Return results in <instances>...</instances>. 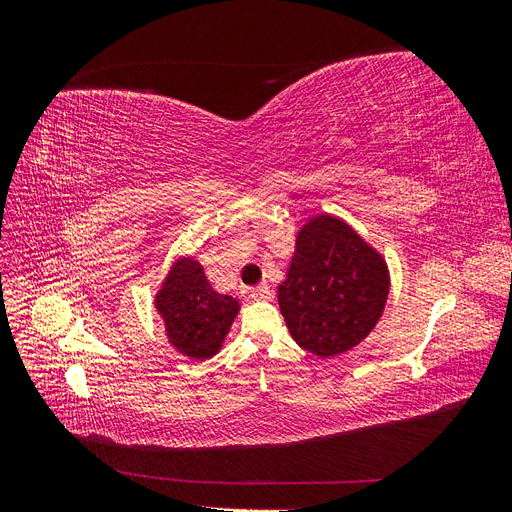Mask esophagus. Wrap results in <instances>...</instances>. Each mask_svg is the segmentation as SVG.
I'll return each mask as SVG.
<instances>
[{
  "mask_svg": "<svg viewBox=\"0 0 512 512\" xmlns=\"http://www.w3.org/2000/svg\"><path fill=\"white\" fill-rule=\"evenodd\" d=\"M271 294H273V292H271L269 284H258L256 288L250 290V297H252L254 301H269Z\"/></svg>",
  "mask_w": 512,
  "mask_h": 512,
  "instance_id": "obj_1",
  "label": "esophagus"
}]
</instances>
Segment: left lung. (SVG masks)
I'll use <instances>...</instances> for the list:
<instances>
[{"label": "left lung", "instance_id": "8db88e82", "mask_svg": "<svg viewBox=\"0 0 512 512\" xmlns=\"http://www.w3.org/2000/svg\"><path fill=\"white\" fill-rule=\"evenodd\" d=\"M389 288L384 258L344 220L322 213L299 230L277 303L294 342L329 359L374 331Z\"/></svg>", "mask_w": 512, "mask_h": 512}]
</instances>
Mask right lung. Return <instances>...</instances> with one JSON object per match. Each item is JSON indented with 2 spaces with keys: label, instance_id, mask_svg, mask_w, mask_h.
Instances as JSON below:
<instances>
[{
  "label": "right lung",
  "instance_id": "obj_1",
  "mask_svg": "<svg viewBox=\"0 0 512 512\" xmlns=\"http://www.w3.org/2000/svg\"><path fill=\"white\" fill-rule=\"evenodd\" d=\"M168 342L196 361L211 359L222 348L230 324L239 314V301L215 292L205 269L194 258H179L170 267L156 294Z\"/></svg>",
  "mask_w": 512,
  "mask_h": 512
}]
</instances>
